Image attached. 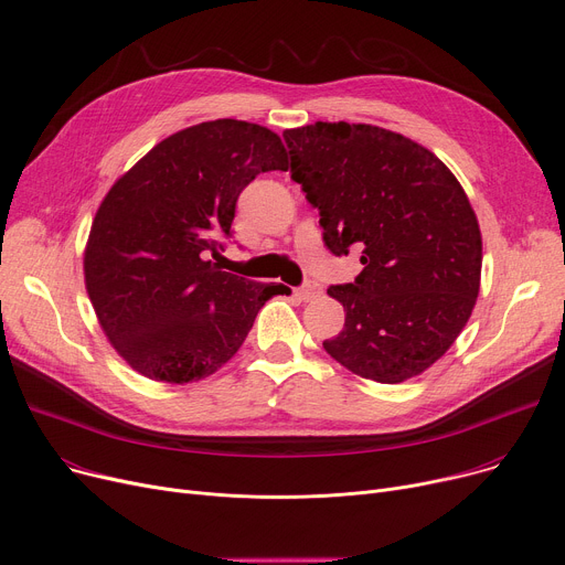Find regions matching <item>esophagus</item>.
<instances>
[{"label": "esophagus", "instance_id": "34e87169", "mask_svg": "<svg viewBox=\"0 0 565 565\" xmlns=\"http://www.w3.org/2000/svg\"><path fill=\"white\" fill-rule=\"evenodd\" d=\"M319 294H321V287L317 282H308V285L296 289V296L301 298V301H312V298H317Z\"/></svg>", "mask_w": 565, "mask_h": 565}]
</instances>
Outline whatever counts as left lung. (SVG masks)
Returning <instances> with one entry per match:
<instances>
[{"mask_svg": "<svg viewBox=\"0 0 565 565\" xmlns=\"http://www.w3.org/2000/svg\"><path fill=\"white\" fill-rule=\"evenodd\" d=\"M282 139L326 248L362 262L353 282L328 287L347 319L323 349L376 383L422 374L477 303L481 232L466 191L434 152L383 127L315 122Z\"/></svg>", "mask_w": 565, "mask_h": 565, "instance_id": "8db88e82", "label": "left lung"}]
</instances>
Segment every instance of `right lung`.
<instances>
[{"label":"right lung","instance_id":"1","mask_svg":"<svg viewBox=\"0 0 565 565\" xmlns=\"http://www.w3.org/2000/svg\"><path fill=\"white\" fill-rule=\"evenodd\" d=\"M287 171L271 129L210 120L157 143L111 186L84 253L90 303L131 370L166 383L214 374L244 344L282 285L221 271L239 193Z\"/></svg>","mask_w":565,"mask_h":565}]
</instances>
